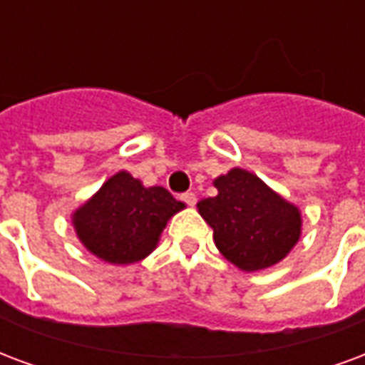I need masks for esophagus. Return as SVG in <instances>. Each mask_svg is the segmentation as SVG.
<instances>
[{"instance_id":"34e87169","label":"esophagus","mask_w":365,"mask_h":365,"mask_svg":"<svg viewBox=\"0 0 365 365\" xmlns=\"http://www.w3.org/2000/svg\"><path fill=\"white\" fill-rule=\"evenodd\" d=\"M180 199H182L183 203L187 205V207H193V205L197 203V195H195V193H193V191H187V193H182V197H180Z\"/></svg>"}]
</instances>
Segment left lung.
I'll list each match as a JSON object with an SVG mask.
<instances>
[{
    "label": "left lung",
    "instance_id": "8db88e82",
    "mask_svg": "<svg viewBox=\"0 0 365 365\" xmlns=\"http://www.w3.org/2000/svg\"><path fill=\"white\" fill-rule=\"evenodd\" d=\"M218 193L197 203L212 228L218 251L242 271L277 265L298 244L302 215L247 170L232 168L215 180Z\"/></svg>",
    "mask_w": 365,
    "mask_h": 365
}]
</instances>
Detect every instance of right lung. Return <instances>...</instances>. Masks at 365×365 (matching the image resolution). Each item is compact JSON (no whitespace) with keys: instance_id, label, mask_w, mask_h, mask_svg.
Returning <instances> with one entry per match:
<instances>
[{"instance_id":"right-lung-1","label":"right lung","mask_w":365,"mask_h":365,"mask_svg":"<svg viewBox=\"0 0 365 365\" xmlns=\"http://www.w3.org/2000/svg\"><path fill=\"white\" fill-rule=\"evenodd\" d=\"M185 205L160 185L145 187L121 170L73 212L81 244L112 265H131L155 250L162 230Z\"/></svg>"}]
</instances>
